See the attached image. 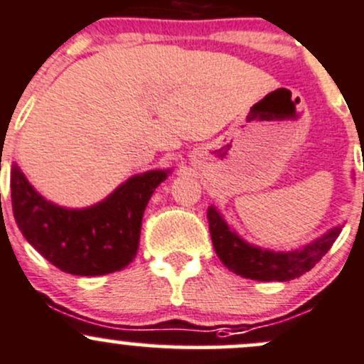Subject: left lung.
Instances as JSON below:
<instances>
[{"label":"left lung","mask_w":364,"mask_h":364,"mask_svg":"<svg viewBox=\"0 0 364 364\" xmlns=\"http://www.w3.org/2000/svg\"><path fill=\"white\" fill-rule=\"evenodd\" d=\"M207 215L213 249L224 266L237 275H242L243 279L264 280V282L269 280L286 282L312 269L331 249L342 231V228H335L324 237L293 252H272L243 242L235 231L230 230V226L213 207L208 208Z\"/></svg>","instance_id":"left-lung-1"}]
</instances>
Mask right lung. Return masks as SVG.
Segmentation results:
<instances>
[{"instance_id":"right-lung-1","label":"right lung","mask_w":364,"mask_h":364,"mask_svg":"<svg viewBox=\"0 0 364 364\" xmlns=\"http://www.w3.org/2000/svg\"><path fill=\"white\" fill-rule=\"evenodd\" d=\"M168 171L129 178L101 203L68 210L45 201L12 166V208L26 240L55 268L71 275H105L126 268L140 243L141 217Z\"/></svg>"}]
</instances>
